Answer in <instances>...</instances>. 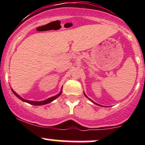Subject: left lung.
<instances>
[{
	"label": "left lung",
	"mask_w": 145,
	"mask_h": 145,
	"mask_svg": "<svg viewBox=\"0 0 145 145\" xmlns=\"http://www.w3.org/2000/svg\"><path fill=\"white\" fill-rule=\"evenodd\" d=\"M84 95H85V96H86V97H87V98H88V99H89V100H90V101H92V102H93V104H96V105H98V106H101V105H99V104H97V103L94 102V101H92V100H91V99H89V97H87V96H86V94H85V93H84Z\"/></svg>",
	"instance_id": "obj_1"
}]
</instances>
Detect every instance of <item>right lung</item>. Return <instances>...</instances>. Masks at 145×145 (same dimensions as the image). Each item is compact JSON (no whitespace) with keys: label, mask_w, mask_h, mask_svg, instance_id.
Here are the masks:
<instances>
[{"label":"right lung","mask_w":145,"mask_h":145,"mask_svg":"<svg viewBox=\"0 0 145 145\" xmlns=\"http://www.w3.org/2000/svg\"><path fill=\"white\" fill-rule=\"evenodd\" d=\"M11 90H12V92L14 93L15 95L17 96V97H18V98H19L20 99H21L22 101H24V102H26V103H29V104H31V105H34V106H41V105H44V104H49V103H50V102H52V101H54V99H56V98H57V97H59V96L61 95V94L62 93V89H61V92H60L59 94H57V95H55V96H53V97H51L48 98V99H46V100H44V101H35L26 100V99H23V98H22V97H20V96L19 95H18L17 93H16L15 92V91H14V90H13V89H11Z\"/></svg>","instance_id":"right-lung-1"}]
</instances>
